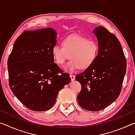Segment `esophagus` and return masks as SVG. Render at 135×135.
<instances>
[{
  "instance_id": "obj_1",
  "label": "esophagus",
  "mask_w": 135,
  "mask_h": 135,
  "mask_svg": "<svg viewBox=\"0 0 135 135\" xmlns=\"http://www.w3.org/2000/svg\"><path fill=\"white\" fill-rule=\"evenodd\" d=\"M70 78H71V81H74L75 80V76H74V75L73 74H70Z\"/></svg>"
}]
</instances>
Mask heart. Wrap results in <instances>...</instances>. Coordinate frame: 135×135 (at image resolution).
Returning a JSON list of instances; mask_svg holds the SVG:
<instances>
[{
	"mask_svg": "<svg viewBox=\"0 0 135 135\" xmlns=\"http://www.w3.org/2000/svg\"><path fill=\"white\" fill-rule=\"evenodd\" d=\"M62 46L55 45L52 55L56 63L62 65L68 59H71L65 66L67 71L73 72L80 68L87 69L97 58L99 45L95 40H89L80 35H71L62 41Z\"/></svg>",
	"mask_w": 135,
	"mask_h": 135,
	"instance_id": "b5f03b06",
	"label": "heart"
}]
</instances>
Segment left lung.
I'll return each instance as SVG.
<instances>
[{
    "label": "left lung",
    "mask_w": 135,
    "mask_h": 135,
    "mask_svg": "<svg viewBox=\"0 0 135 135\" xmlns=\"http://www.w3.org/2000/svg\"><path fill=\"white\" fill-rule=\"evenodd\" d=\"M99 52L93 64L77 74L81 85L77 96L80 106L91 111L102 110L117 99L122 88L127 62L117 37L102 26L93 30Z\"/></svg>",
    "instance_id": "8db88e82"
}]
</instances>
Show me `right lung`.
Listing matches in <instances>:
<instances>
[{
	"mask_svg": "<svg viewBox=\"0 0 135 135\" xmlns=\"http://www.w3.org/2000/svg\"><path fill=\"white\" fill-rule=\"evenodd\" d=\"M56 38L52 28L26 31L17 38L9 56L11 90L31 110L51 109L59 91L70 82V75L54 62L52 48Z\"/></svg>",
	"mask_w": 135,
	"mask_h": 135,
	"instance_id": "add662e5",
	"label": "right lung"
}]
</instances>
